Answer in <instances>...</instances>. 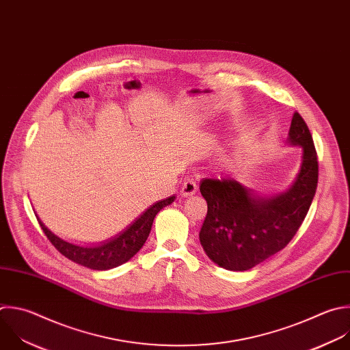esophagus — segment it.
Returning <instances> with one entry per match:
<instances>
[{
	"mask_svg": "<svg viewBox=\"0 0 350 350\" xmlns=\"http://www.w3.org/2000/svg\"><path fill=\"white\" fill-rule=\"evenodd\" d=\"M196 191H198V184H196L192 178H188V180L183 184V187H181V195H183L184 198H188V196L195 195Z\"/></svg>",
	"mask_w": 350,
	"mask_h": 350,
	"instance_id": "obj_1",
	"label": "esophagus"
}]
</instances>
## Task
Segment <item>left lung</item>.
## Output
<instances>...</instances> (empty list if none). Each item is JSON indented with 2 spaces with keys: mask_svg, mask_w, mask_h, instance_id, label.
<instances>
[{
  "mask_svg": "<svg viewBox=\"0 0 350 350\" xmlns=\"http://www.w3.org/2000/svg\"><path fill=\"white\" fill-rule=\"evenodd\" d=\"M288 143L302 148V163L293 185L273 196H260L237 180L200 183L207 214L199 232L207 257L228 271H247L271 258L297 234L317 188L319 165L312 135L294 112Z\"/></svg>",
  "mask_w": 350,
  "mask_h": 350,
  "instance_id": "1",
  "label": "left lung"
}]
</instances>
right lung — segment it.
<instances>
[{
  "label": "right lung",
  "instance_id": "right-lung-1",
  "mask_svg": "<svg viewBox=\"0 0 350 350\" xmlns=\"http://www.w3.org/2000/svg\"><path fill=\"white\" fill-rule=\"evenodd\" d=\"M174 199L176 196H170L154 203L143 214H140V217L136 218L125 230H122L121 234L93 247H83L63 241L45 226L38 215L37 219L42 230L45 232L46 238L64 257L89 269L107 271L125 264L144 246L151 232L155 215L165 206L173 203Z\"/></svg>",
  "mask_w": 350,
  "mask_h": 350
}]
</instances>
